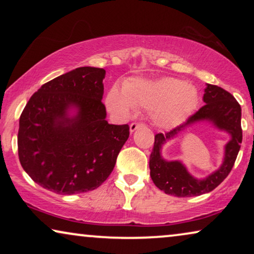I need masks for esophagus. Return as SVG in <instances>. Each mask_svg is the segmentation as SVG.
Instances as JSON below:
<instances>
[{
	"label": "esophagus",
	"instance_id": "1",
	"mask_svg": "<svg viewBox=\"0 0 254 254\" xmlns=\"http://www.w3.org/2000/svg\"><path fill=\"white\" fill-rule=\"evenodd\" d=\"M141 126H143V124H141V123H131L130 124V126H129V130H130V133H133L134 130H136L138 127H141Z\"/></svg>",
	"mask_w": 254,
	"mask_h": 254
}]
</instances>
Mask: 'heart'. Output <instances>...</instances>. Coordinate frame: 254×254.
<instances>
[{
	"mask_svg": "<svg viewBox=\"0 0 254 254\" xmlns=\"http://www.w3.org/2000/svg\"><path fill=\"white\" fill-rule=\"evenodd\" d=\"M197 99L196 89L177 78L133 79L125 83L123 91L111 89L106 96V106L119 117H128L134 109L152 111V119L157 126L172 128L190 116L197 105Z\"/></svg>",
	"mask_w": 254,
	"mask_h": 254,
	"instance_id": "obj_1",
	"label": "heart"
}]
</instances>
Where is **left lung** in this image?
Instances as JSON below:
<instances>
[{"instance_id": "1", "label": "left lung", "mask_w": 254, "mask_h": 254, "mask_svg": "<svg viewBox=\"0 0 254 254\" xmlns=\"http://www.w3.org/2000/svg\"><path fill=\"white\" fill-rule=\"evenodd\" d=\"M203 102L206 104L189 117L185 123L168 133L155 135L154 148L149 159L150 177L155 185L169 195L197 196L211 192L227 178L237 158L243 140L241 105L230 92L213 84H207V88L204 89ZM202 120L211 121L218 127L228 131L232 135V140L226 146V157L221 168L207 179L195 180L180 162H168L163 160L160 149L166 139L190 124Z\"/></svg>"}]
</instances>
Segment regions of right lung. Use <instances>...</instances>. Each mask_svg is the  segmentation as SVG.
Segmentation results:
<instances>
[{
	"label": "right lung",
	"instance_id": "obj_1",
	"mask_svg": "<svg viewBox=\"0 0 254 254\" xmlns=\"http://www.w3.org/2000/svg\"><path fill=\"white\" fill-rule=\"evenodd\" d=\"M103 68L81 67L45 83L19 118L18 157L25 172L58 194L96 190L109 178L129 136L105 120ZM70 107L78 114L69 118Z\"/></svg>",
	"mask_w": 254,
	"mask_h": 254
}]
</instances>
